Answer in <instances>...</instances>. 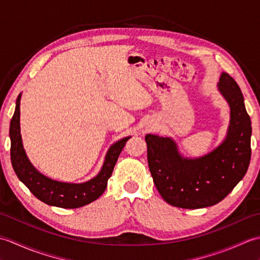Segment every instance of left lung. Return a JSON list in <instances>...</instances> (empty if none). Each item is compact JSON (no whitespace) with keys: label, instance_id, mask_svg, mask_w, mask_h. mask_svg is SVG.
Listing matches in <instances>:
<instances>
[{"label":"left lung","instance_id":"left-lung-1","mask_svg":"<svg viewBox=\"0 0 260 260\" xmlns=\"http://www.w3.org/2000/svg\"><path fill=\"white\" fill-rule=\"evenodd\" d=\"M219 90L230 106L223 143L199 158L181 156L169 137L147 134V162L159 194L171 206L199 209L217 204L244 178L250 163L251 121L244 96L233 77L222 73Z\"/></svg>","mask_w":260,"mask_h":260}]
</instances>
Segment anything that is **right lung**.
Listing matches in <instances>:
<instances>
[{
	"instance_id": "add662e5",
	"label": "right lung",
	"mask_w": 260,
	"mask_h": 260,
	"mask_svg": "<svg viewBox=\"0 0 260 260\" xmlns=\"http://www.w3.org/2000/svg\"><path fill=\"white\" fill-rule=\"evenodd\" d=\"M20 99L21 95L16 99L15 112L10 123L11 162L18 178L27 186L33 196L49 206L75 209L95 201L106 190L107 181L129 137H125L110 146L102 171L96 178L80 184L51 180L39 173L26 157L20 134Z\"/></svg>"
}]
</instances>
